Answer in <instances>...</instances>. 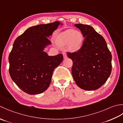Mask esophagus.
<instances>
[{
    "instance_id": "1",
    "label": "esophagus",
    "mask_w": 123,
    "mask_h": 123,
    "mask_svg": "<svg viewBox=\"0 0 123 123\" xmlns=\"http://www.w3.org/2000/svg\"><path fill=\"white\" fill-rule=\"evenodd\" d=\"M62 54H63L64 58H67V54L65 52H62Z\"/></svg>"
}]
</instances>
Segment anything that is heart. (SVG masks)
Here are the masks:
<instances>
[{
	"instance_id": "b5f03b06",
	"label": "heart",
	"mask_w": 123,
	"mask_h": 123,
	"mask_svg": "<svg viewBox=\"0 0 123 123\" xmlns=\"http://www.w3.org/2000/svg\"><path fill=\"white\" fill-rule=\"evenodd\" d=\"M84 41V37L81 32L74 30H68L63 32L58 39L61 46L68 44L70 51H76L81 49Z\"/></svg>"
}]
</instances>
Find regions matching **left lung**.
I'll return each mask as SVG.
<instances>
[{"instance_id": "8db88e82", "label": "left lung", "mask_w": 123, "mask_h": 123, "mask_svg": "<svg viewBox=\"0 0 123 123\" xmlns=\"http://www.w3.org/2000/svg\"><path fill=\"white\" fill-rule=\"evenodd\" d=\"M85 37L81 49L67 52L72 59V74L76 84L85 90L100 88L111 74L112 56L101 35L87 25H74Z\"/></svg>"}]
</instances>
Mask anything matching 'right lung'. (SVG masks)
Masks as SVG:
<instances>
[{"label": "right lung", "mask_w": 123, "mask_h": 123, "mask_svg": "<svg viewBox=\"0 0 123 123\" xmlns=\"http://www.w3.org/2000/svg\"><path fill=\"white\" fill-rule=\"evenodd\" d=\"M59 23L55 22L30 27L15 40L8 59L9 73L19 88L29 94L46 91L55 68L63 59L62 54L48 56L44 47L51 43V36Z\"/></svg>", "instance_id": "add662e5"}]
</instances>
